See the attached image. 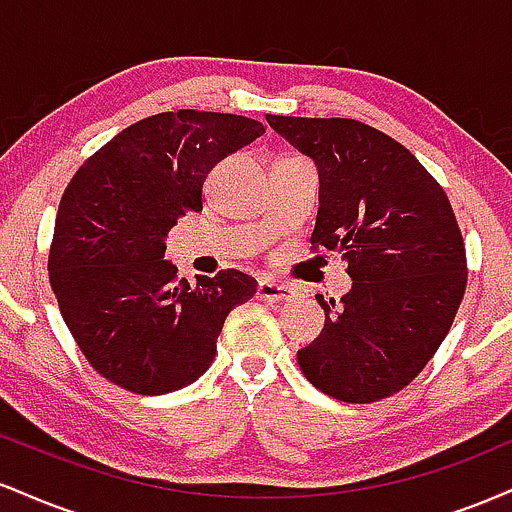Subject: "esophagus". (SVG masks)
I'll return each instance as SVG.
<instances>
[{"label":"esophagus","instance_id":"1","mask_svg":"<svg viewBox=\"0 0 512 512\" xmlns=\"http://www.w3.org/2000/svg\"><path fill=\"white\" fill-rule=\"evenodd\" d=\"M293 296H296V291H293L289 284H279V281L274 279H260V284H257V298H260V301L279 303L291 301Z\"/></svg>","mask_w":512,"mask_h":512}]
</instances>
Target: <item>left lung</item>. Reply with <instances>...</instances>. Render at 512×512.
<instances>
[{
  "label": "left lung",
  "instance_id": "obj_1",
  "mask_svg": "<svg viewBox=\"0 0 512 512\" xmlns=\"http://www.w3.org/2000/svg\"><path fill=\"white\" fill-rule=\"evenodd\" d=\"M320 173L313 248L342 252L351 291L317 303L325 327L298 351L317 390L368 404L407 387L450 332L467 255L443 187L380 129L346 117L267 115Z\"/></svg>",
  "mask_w": 512,
  "mask_h": 512
}]
</instances>
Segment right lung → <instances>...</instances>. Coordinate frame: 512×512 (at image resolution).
I'll return each mask as SVG.
<instances>
[{"mask_svg":"<svg viewBox=\"0 0 512 512\" xmlns=\"http://www.w3.org/2000/svg\"><path fill=\"white\" fill-rule=\"evenodd\" d=\"M264 134L243 115L178 110L122 129L76 170L55 219L48 269L81 354L110 383L166 395L211 366L228 313L257 281L221 269L197 286L166 257L170 228L202 211L209 170Z\"/></svg>","mask_w":512,"mask_h":512,"instance_id":"obj_1","label":"right lung"}]
</instances>
